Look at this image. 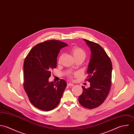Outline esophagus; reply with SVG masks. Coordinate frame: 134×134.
Returning <instances> with one entry per match:
<instances>
[{
    "label": "esophagus",
    "instance_id": "34e87169",
    "mask_svg": "<svg viewBox=\"0 0 134 134\" xmlns=\"http://www.w3.org/2000/svg\"><path fill=\"white\" fill-rule=\"evenodd\" d=\"M67 85H68V86H70V87H72V86H74V84H72V83H68L67 84Z\"/></svg>",
    "mask_w": 134,
    "mask_h": 134
}]
</instances>
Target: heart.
Segmentation results:
<instances>
[{
  "label": "heart",
  "instance_id": "heart-1",
  "mask_svg": "<svg viewBox=\"0 0 134 134\" xmlns=\"http://www.w3.org/2000/svg\"><path fill=\"white\" fill-rule=\"evenodd\" d=\"M71 53L74 58L75 59L79 58H82L84 60L86 57V53L85 51L81 48L79 47H74L71 50ZM63 57V54H61L60 55L59 59H58V63H60L61 60ZM69 77H71V76L69 75Z\"/></svg>",
  "mask_w": 134,
  "mask_h": 134
}]
</instances>
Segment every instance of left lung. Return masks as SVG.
Wrapping results in <instances>:
<instances>
[{
  "mask_svg": "<svg viewBox=\"0 0 134 134\" xmlns=\"http://www.w3.org/2000/svg\"><path fill=\"white\" fill-rule=\"evenodd\" d=\"M84 40L91 52L86 79L90 83V87L85 88L82 86L83 93L79 96V101L83 107L94 109L104 101L110 91L112 65L110 58L101 46Z\"/></svg>",
  "mask_w": 134,
  "mask_h": 134,
  "instance_id": "obj_1",
  "label": "left lung"
}]
</instances>
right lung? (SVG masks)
<instances>
[{
  "mask_svg": "<svg viewBox=\"0 0 134 134\" xmlns=\"http://www.w3.org/2000/svg\"><path fill=\"white\" fill-rule=\"evenodd\" d=\"M67 46L57 40L46 41L35 46L25 59L24 89L31 103L41 110L54 109L67 86L64 80L55 83L49 82L51 70L57 67L60 49Z\"/></svg>",
  "mask_w": 134,
  "mask_h": 134,
  "instance_id": "1",
  "label": "right lung"
}]
</instances>
